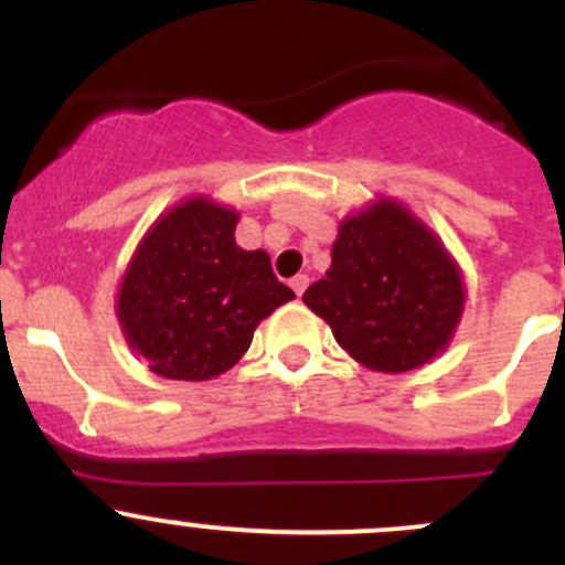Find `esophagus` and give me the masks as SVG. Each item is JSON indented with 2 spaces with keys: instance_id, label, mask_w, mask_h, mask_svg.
<instances>
[{
  "instance_id": "obj_1",
  "label": "esophagus",
  "mask_w": 565,
  "mask_h": 565,
  "mask_svg": "<svg viewBox=\"0 0 565 565\" xmlns=\"http://www.w3.org/2000/svg\"><path fill=\"white\" fill-rule=\"evenodd\" d=\"M289 287L295 289V295H303L306 292V287H309V276H306V273H298V276L292 278V281H289Z\"/></svg>"
}]
</instances>
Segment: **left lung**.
<instances>
[{
	"label": "left lung",
	"instance_id": "8db88e82",
	"mask_svg": "<svg viewBox=\"0 0 565 565\" xmlns=\"http://www.w3.org/2000/svg\"><path fill=\"white\" fill-rule=\"evenodd\" d=\"M459 262L426 221L393 196L341 218L324 278L303 303L361 366L404 374L448 350L465 315Z\"/></svg>",
	"mask_w": 565,
	"mask_h": 565
}]
</instances>
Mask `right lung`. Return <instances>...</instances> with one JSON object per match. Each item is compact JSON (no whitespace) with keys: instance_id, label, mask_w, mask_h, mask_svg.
<instances>
[{"instance_id":"add662e5","label":"right lung","mask_w":565,"mask_h":565,"mask_svg":"<svg viewBox=\"0 0 565 565\" xmlns=\"http://www.w3.org/2000/svg\"><path fill=\"white\" fill-rule=\"evenodd\" d=\"M241 213L193 193L158 215L117 287L119 330L158 377L204 383L230 372L254 330L295 300L267 250L235 243Z\"/></svg>"}]
</instances>
